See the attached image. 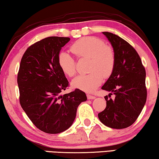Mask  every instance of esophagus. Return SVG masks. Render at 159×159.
<instances>
[{"mask_svg": "<svg viewBox=\"0 0 159 159\" xmlns=\"http://www.w3.org/2000/svg\"><path fill=\"white\" fill-rule=\"evenodd\" d=\"M87 98L88 100H94V99L95 98V97L93 95H87Z\"/></svg>", "mask_w": 159, "mask_h": 159, "instance_id": "obj_1", "label": "esophagus"}]
</instances>
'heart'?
Listing matches in <instances>:
<instances>
[{
	"instance_id": "heart-1",
	"label": "heart",
	"mask_w": 159,
	"mask_h": 159,
	"mask_svg": "<svg viewBox=\"0 0 159 159\" xmlns=\"http://www.w3.org/2000/svg\"><path fill=\"white\" fill-rule=\"evenodd\" d=\"M71 51L80 59H89L86 75H80L72 81V87L92 93L102 83L103 77L112 75L116 64L114 50L100 39L87 36L76 41L70 47ZM58 64L64 74L73 77L76 73L75 59L66 52L58 56Z\"/></svg>"
}]
</instances>
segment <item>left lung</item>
Segmentation results:
<instances>
[{
    "label": "left lung",
    "mask_w": 159,
    "mask_h": 159,
    "mask_svg": "<svg viewBox=\"0 0 159 159\" xmlns=\"http://www.w3.org/2000/svg\"><path fill=\"white\" fill-rule=\"evenodd\" d=\"M102 34L113 48L116 64L102 87L110 93L105 97L106 107L98 118L107 127L123 129L133 124L146 104V70L139 54L129 43L110 32ZM112 93L116 96L113 100L108 98Z\"/></svg>",
    "instance_id": "1"
}]
</instances>
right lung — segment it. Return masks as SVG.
Returning a JSON list of instances; mask_svg holds the SVG:
<instances>
[{
    "label": "right lung",
    "instance_id": "1",
    "mask_svg": "<svg viewBox=\"0 0 159 159\" xmlns=\"http://www.w3.org/2000/svg\"><path fill=\"white\" fill-rule=\"evenodd\" d=\"M70 40L50 36L30 46L23 55L18 73L20 106L36 128L50 134L67 130L79 105L87 100L79 89L59 95L69 82L59 67L58 56Z\"/></svg>",
    "mask_w": 159,
    "mask_h": 159
}]
</instances>
